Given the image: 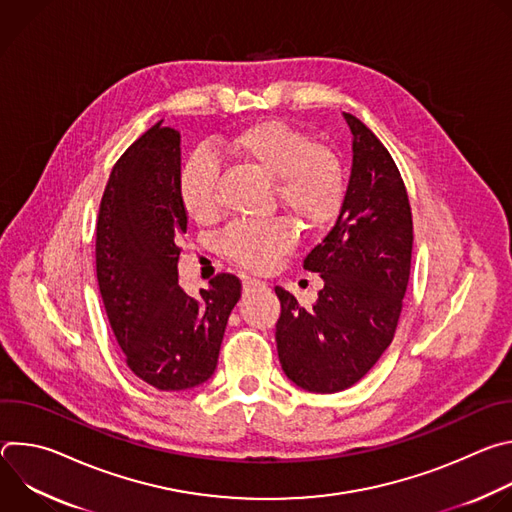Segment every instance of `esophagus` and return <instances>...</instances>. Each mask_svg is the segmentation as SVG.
<instances>
[{
  "label": "esophagus",
  "instance_id": "1",
  "mask_svg": "<svg viewBox=\"0 0 512 512\" xmlns=\"http://www.w3.org/2000/svg\"><path fill=\"white\" fill-rule=\"evenodd\" d=\"M263 287H265V283L259 281V279H245V281H243L245 294H249V291H255V289H263Z\"/></svg>",
  "mask_w": 512,
  "mask_h": 512
}]
</instances>
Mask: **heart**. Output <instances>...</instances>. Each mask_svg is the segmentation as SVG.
Here are the masks:
<instances>
[{
  "label": "heart",
  "instance_id": "b5f03b06",
  "mask_svg": "<svg viewBox=\"0 0 512 512\" xmlns=\"http://www.w3.org/2000/svg\"><path fill=\"white\" fill-rule=\"evenodd\" d=\"M229 150L275 180L279 204L306 229H322L338 214L346 176L338 156L310 135L283 121H261L239 131ZM218 164L196 152L180 174V198L194 221H210L218 210ZM291 231L281 221L233 225L223 235L225 253L251 269L269 267L291 247Z\"/></svg>",
  "mask_w": 512,
  "mask_h": 512
}]
</instances>
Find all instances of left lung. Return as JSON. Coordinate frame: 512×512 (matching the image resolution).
<instances>
[{"mask_svg":"<svg viewBox=\"0 0 512 512\" xmlns=\"http://www.w3.org/2000/svg\"><path fill=\"white\" fill-rule=\"evenodd\" d=\"M352 168L338 218L304 259L324 287L312 308L275 287V342L285 377L338 393L367 375L395 336L409 281L413 221L401 174L377 135L350 113Z\"/></svg>","mask_w":512,"mask_h":512,"instance_id":"1","label":"left lung"}]
</instances>
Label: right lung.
I'll return each instance as SVG.
<instances>
[{
    "label": "right lung",
    "mask_w": 512,
    "mask_h": 512,
    "mask_svg": "<svg viewBox=\"0 0 512 512\" xmlns=\"http://www.w3.org/2000/svg\"><path fill=\"white\" fill-rule=\"evenodd\" d=\"M158 121L115 164L97 221V279L127 367L160 391L206 383L241 281L221 273L190 298L178 285V239L188 216L180 198V133Z\"/></svg>",
    "instance_id": "1"
}]
</instances>
